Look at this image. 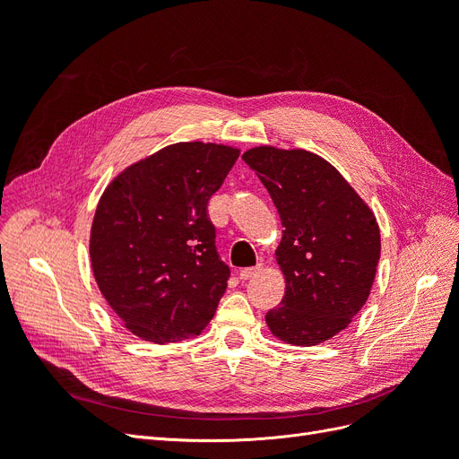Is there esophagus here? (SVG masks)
<instances>
[{"instance_id": "1", "label": "esophagus", "mask_w": 459, "mask_h": 459, "mask_svg": "<svg viewBox=\"0 0 459 459\" xmlns=\"http://www.w3.org/2000/svg\"><path fill=\"white\" fill-rule=\"evenodd\" d=\"M260 270H262V264H258V266H255V268H243V270H239V277L241 280H251V277L260 273Z\"/></svg>"}]
</instances>
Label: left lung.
Wrapping results in <instances>:
<instances>
[{
  "instance_id": "left-lung-1",
  "label": "left lung",
  "mask_w": 459,
  "mask_h": 459,
  "mask_svg": "<svg viewBox=\"0 0 459 459\" xmlns=\"http://www.w3.org/2000/svg\"><path fill=\"white\" fill-rule=\"evenodd\" d=\"M243 160L268 189L285 228L275 256L287 289L266 324L290 344L324 342L349 325L369 297L381 255L377 221L314 152L256 147Z\"/></svg>"
}]
</instances>
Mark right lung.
Returning <instances> with one entry per match:
<instances>
[{
	"instance_id": "1",
	"label": "right lung",
	"mask_w": 459,
	"mask_h": 459,
	"mask_svg": "<svg viewBox=\"0 0 459 459\" xmlns=\"http://www.w3.org/2000/svg\"><path fill=\"white\" fill-rule=\"evenodd\" d=\"M238 149L176 143L124 170L97 204L90 255L103 297L134 335L164 344L199 335L226 293L208 201Z\"/></svg>"
}]
</instances>
